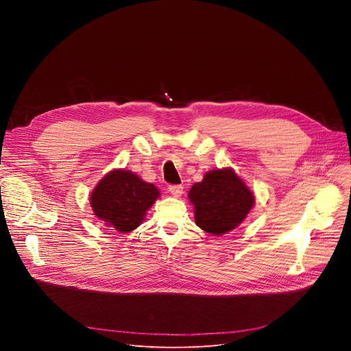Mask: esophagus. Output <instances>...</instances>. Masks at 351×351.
<instances>
[{
	"instance_id": "1",
	"label": "esophagus",
	"mask_w": 351,
	"mask_h": 351,
	"mask_svg": "<svg viewBox=\"0 0 351 351\" xmlns=\"http://www.w3.org/2000/svg\"><path fill=\"white\" fill-rule=\"evenodd\" d=\"M168 192L171 193L174 197H180L183 193V186H169Z\"/></svg>"
}]
</instances>
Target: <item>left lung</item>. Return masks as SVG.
Returning a JSON list of instances; mask_svg holds the SVG:
<instances>
[{"label":"left lung","mask_w":351,"mask_h":351,"mask_svg":"<svg viewBox=\"0 0 351 351\" xmlns=\"http://www.w3.org/2000/svg\"><path fill=\"white\" fill-rule=\"evenodd\" d=\"M196 226L212 236L227 234L247 218L254 193L231 167L210 169L189 190Z\"/></svg>","instance_id":"8db88e82"}]
</instances>
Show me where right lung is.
Instances as JSON below:
<instances>
[{"mask_svg": "<svg viewBox=\"0 0 351 351\" xmlns=\"http://www.w3.org/2000/svg\"><path fill=\"white\" fill-rule=\"evenodd\" d=\"M159 195L156 186L143 182L136 173L115 168L95 186L89 202L101 224L119 232H130L142 224Z\"/></svg>", "mask_w": 351, "mask_h": 351, "instance_id": "add662e5", "label": "right lung"}]
</instances>
